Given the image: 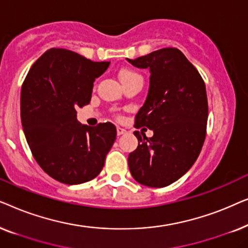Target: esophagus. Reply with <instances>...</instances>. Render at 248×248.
Wrapping results in <instances>:
<instances>
[{
	"label": "esophagus",
	"instance_id": "obj_1",
	"mask_svg": "<svg viewBox=\"0 0 248 248\" xmlns=\"http://www.w3.org/2000/svg\"><path fill=\"white\" fill-rule=\"evenodd\" d=\"M125 133H126V130H125V128L120 127V126L117 127V135H122V134H125Z\"/></svg>",
	"mask_w": 248,
	"mask_h": 248
}]
</instances>
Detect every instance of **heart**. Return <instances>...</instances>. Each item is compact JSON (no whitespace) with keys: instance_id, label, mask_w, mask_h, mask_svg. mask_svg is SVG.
Wrapping results in <instances>:
<instances>
[{"instance_id":"heart-1","label":"heart","mask_w":248,"mask_h":248,"mask_svg":"<svg viewBox=\"0 0 248 248\" xmlns=\"http://www.w3.org/2000/svg\"><path fill=\"white\" fill-rule=\"evenodd\" d=\"M137 76H139V74H137L131 70H122L120 72V79L122 82H124V81H126L128 79H131V78L137 77Z\"/></svg>"}]
</instances>
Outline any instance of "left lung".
Returning a JSON list of instances; mask_svg holds the SVG:
<instances>
[{
	"label": "left lung",
	"instance_id": "obj_1",
	"mask_svg": "<svg viewBox=\"0 0 248 248\" xmlns=\"http://www.w3.org/2000/svg\"><path fill=\"white\" fill-rule=\"evenodd\" d=\"M150 70V86L135 116L137 128L148 127L154 137L134 132L139 145L128 155L133 178L149 187H165L186 174L203 147L208 122L205 84L199 71L177 48H161L135 60Z\"/></svg>",
	"mask_w": 248,
	"mask_h": 248
}]
</instances>
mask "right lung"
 Here are the masks:
<instances>
[{
  "label": "right lung",
  "instance_id": "1",
  "mask_svg": "<svg viewBox=\"0 0 248 248\" xmlns=\"http://www.w3.org/2000/svg\"><path fill=\"white\" fill-rule=\"evenodd\" d=\"M109 64L69 49L50 48L23 81L26 140L43 170L63 184H82L96 177L116 140V127L109 122L91 127L77 120V108L90 103L94 80Z\"/></svg>",
  "mask_w": 248,
  "mask_h": 248
}]
</instances>
